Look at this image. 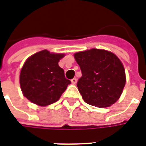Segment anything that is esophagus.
Masks as SVG:
<instances>
[{"instance_id": "34e87169", "label": "esophagus", "mask_w": 146, "mask_h": 146, "mask_svg": "<svg viewBox=\"0 0 146 146\" xmlns=\"http://www.w3.org/2000/svg\"><path fill=\"white\" fill-rule=\"evenodd\" d=\"M71 82L73 84H76V82H77V80H76V78H73V79L71 80Z\"/></svg>"}]
</instances>
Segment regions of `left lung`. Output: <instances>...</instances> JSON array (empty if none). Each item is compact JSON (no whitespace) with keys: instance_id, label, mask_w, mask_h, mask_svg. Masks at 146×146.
Here are the masks:
<instances>
[{"instance_id":"1","label":"left lung","mask_w":146,"mask_h":146,"mask_svg":"<svg viewBox=\"0 0 146 146\" xmlns=\"http://www.w3.org/2000/svg\"><path fill=\"white\" fill-rule=\"evenodd\" d=\"M82 76L77 88L86 103L109 107L116 102L125 86V70L116 54L102 49H91L74 54Z\"/></svg>"}]
</instances>
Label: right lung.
I'll use <instances>...</instances> for the list:
<instances>
[{
    "label": "right lung",
    "mask_w": 146,
    "mask_h": 146,
    "mask_svg": "<svg viewBox=\"0 0 146 146\" xmlns=\"http://www.w3.org/2000/svg\"><path fill=\"white\" fill-rule=\"evenodd\" d=\"M64 54L43 50L31 55L22 68L19 76L21 90L34 104L46 106L57 102L71 81L65 77L58 62Z\"/></svg>",
    "instance_id": "right-lung-1"
}]
</instances>
